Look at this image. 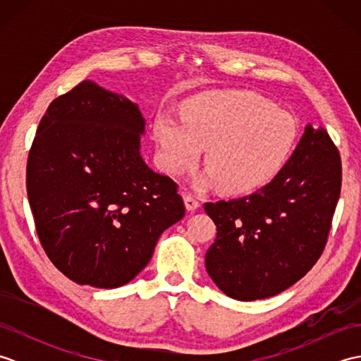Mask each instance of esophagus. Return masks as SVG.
<instances>
[{"label":"esophagus","instance_id":"esophagus-1","mask_svg":"<svg viewBox=\"0 0 361 361\" xmlns=\"http://www.w3.org/2000/svg\"><path fill=\"white\" fill-rule=\"evenodd\" d=\"M183 198H185V204H186L188 211H195L198 206H200V202H198L194 195L185 192L183 194Z\"/></svg>","mask_w":361,"mask_h":361}]
</instances>
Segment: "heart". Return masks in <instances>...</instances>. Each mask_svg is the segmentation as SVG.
Masks as SVG:
<instances>
[{
    "mask_svg": "<svg viewBox=\"0 0 361 361\" xmlns=\"http://www.w3.org/2000/svg\"><path fill=\"white\" fill-rule=\"evenodd\" d=\"M298 135L293 114L245 91L197 97L186 111V122L171 116L155 122L166 172H186L206 149L208 167L194 176V185L220 186L228 194H248L276 178L288 163Z\"/></svg>",
    "mask_w": 361,
    "mask_h": 361,
    "instance_id": "b5f03b06",
    "label": "heart"
}]
</instances>
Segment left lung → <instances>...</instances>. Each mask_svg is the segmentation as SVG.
Instances as JSON below:
<instances>
[{"mask_svg":"<svg viewBox=\"0 0 361 361\" xmlns=\"http://www.w3.org/2000/svg\"><path fill=\"white\" fill-rule=\"evenodd\" d=\"M341 190V158L324 128L305 132L286 167L251 195L204 203L217 226L206 270L225 295L256 301L293 286L323 252Z\"/></svg>","mask_w":361,"mask_h":361,"instance_id":"8db88e82","label":"left lung"}]
</instances>
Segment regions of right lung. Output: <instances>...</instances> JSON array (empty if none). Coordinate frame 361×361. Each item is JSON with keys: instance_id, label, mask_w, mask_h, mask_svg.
I'll return each mask as SVG.
<instances>
[{"instance_id": "right-lung-1", "label": "right lung", "mask_w": 361, "mask_h": 361, "mask_svg": "<svg viewBox=\"0 0 361 361\" xmlns=\"http://www.w3.org/2000/svg\"><path fill=\"white\" fill-rule=\"evenodd\" d=\"M145 119L130 99L83 80L49 104L26 167L35 229L66 278L116 288L185 217L176 183L140 153Z\"/></svg>"}]
</instances>
